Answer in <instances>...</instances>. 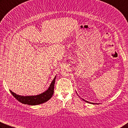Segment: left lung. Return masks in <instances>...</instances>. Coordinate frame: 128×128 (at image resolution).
<instances>
[{"mask_svg": "<svg viewBox=\"0 0 128 128\" xmlns=\"http://www.w3.org/2000/svg\"><path fill=\"white\" fill-rule=\"evenodd\" d=\"M76 94H77V93H76ZM83 101H84L85 102H87V103H89V104H96V103H93V102H88V101H86V100H84V99H83V98H82Z\"/></svg>", "mask_w": 128, "mask_h": 128, "instance_id": "obj_1", "label": "left lung"}]
</instances>
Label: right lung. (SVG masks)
Returning <instances> with one entry per match:
<instances>
[{"label": "right lung", "instance_id": "obj_1", "mask_svg": "<svg viewBox=\"0 0 128 128\" xmlns=\"http://www.w3.org/2000/svg\"><path fill=\"white\" fill-rule=\"evenodd\" d=\"M56 79V76L53 79L48 89L41 94L34 96H21L15 94L10 90L12 94L17 100L18 101L24 104H28V105H38L41 104L45 103L46 101L52 98V96L54 94V84Z\"/></svg>", "mask_w": 128, "mask_h": 128}]
</instances>
